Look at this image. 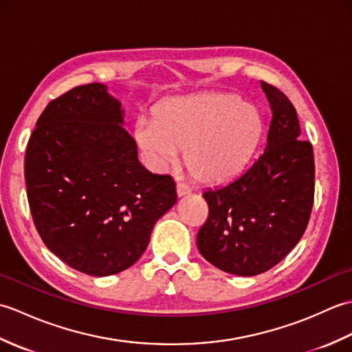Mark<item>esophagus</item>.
<instances>
[{"instance_id": "obj_1", "label": "esophagus", "mask_w": 352, "mask_h": 352, "mask_svg": "<svg viewBox=\"0 0 352 352\" xmlns=\"http://www.w3.org/2000/svg\"><path fill=\"white\" fill-rule=\"evenodd\" d=\"M188 193H190V188L188 184H184L182 182H177V195L178 197H186Z\"/></svg>"}]
</instances>
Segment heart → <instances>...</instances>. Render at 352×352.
Segmentation results:
<instances>
[{
  "label": "heart",
  "mask_w": 352,
  "mask_h": 352,
  "mask_svg": "<svg viewBox=\"0 0 352 352\" xmlns=\"http://www.w3.org/2000/svg\"><path fill=\"white\" fill-rule=\"evenodd\" d=\"M261 130V118L251 104L230 94H199L168 101L154 122L140 121L136 142L153 169H166L184 151L195 180L219 184L246 166Z\"/></svg>",
  "instance_id": "obj_1"
}]
</instances>
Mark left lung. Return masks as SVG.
I'll list each match as a JSON object with an SVG mask.
<instances>
[{
	"instance_id": "left-lung-1",
	"label": "left lung",
	"mask_w": 352,
	"mask_h": 352,
	"mask_svg": "<svg viewBox=\"0 0 352 352\" xmlns=\"http://www.w3.org/2000/svg\"><path fill=\"white\" fill-rule=\"evenodd\" d=\"M271 106L265 151L241 177L203 193L208 218L197 236L198 250L223 272H266L300 242L315 197V160L301 139L294 104L260 81Z\"/></svg>"
}]
</instances>
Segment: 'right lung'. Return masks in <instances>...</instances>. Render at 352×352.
Returning a JSON list of instances; mask_svg holds the SVG:
<instances>
[{"label": "right lung", "mask_w": 352, "mask_h": 352, "mask_svg": "<svg viewBox=\"0 0 352 352\" xmlns=\"http://www.w3.org/2000/svg\"><path fill=\"white\" fill-rule=\"evenodd\" d=\"M122 124L121 102L106 86H78L42 111L25 151L37 233L66 265L94 276L136 263L177 203L172 177L142 166Z\"/></svg>", "instance_id": "add662e5"}]
</instances>
